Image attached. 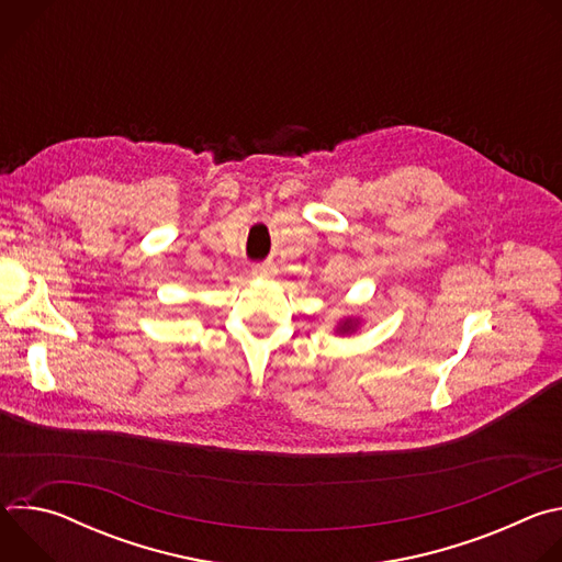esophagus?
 I'll list each match as a JSON object with an SVG mask.
<instances>
[{
  "label": "esophagus",
  "mask_w": 562,
  "mask_h": 562,
  "mask_svg": "<svg viewBox=\"0 0 562 562\" xmlns=\"http://www.w3.org/2000/svg\"><path fill=\"white\" fill-rule=\"evenodd\" d=\"M254 276H258V278H271V276H276V267H273V265H256V267H254Z\"/></svg>",
  "instance_id": "obj_1"
}]
</instances>
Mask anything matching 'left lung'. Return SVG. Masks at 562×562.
Here are the masks:
<instances>
[{
  "mask_svg": "<svg viewBox=\"0 0 562 562\" xmlns=\"http://www.w3.org/2000/svg\"><path fill=\"white\" fill-rule=\"evenodd\" d=\"M356 327H358V319L347 317V319H342V323L338 325V331H340V334H351Z\"/></svg>",
  "mask_w": 562,
  "mask_h": 562,
  "instance_id": "1",
  "label": "left lung"
}]
</instances>
